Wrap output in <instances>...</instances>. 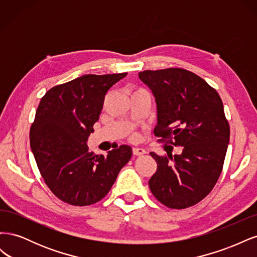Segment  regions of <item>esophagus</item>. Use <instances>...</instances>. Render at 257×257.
<instances>
[{"label":"esophagus","mask_w":257,"mask_h":257,"mask_svg":"<svg viewBox=\"0 0 257 257\" xmlns=\"http://www.w3.org/2000/svg\"><path fill=\"white\" fill-rule=\"evenodd\" d=\"M146 151L143 149V148H133V154L138 157V155H143L145 154Z\"/></svg>","instance_id":"obj_1"}]
</instances>
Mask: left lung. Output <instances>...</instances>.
Returning a JSON list of instances; mask_svg holds the SVG:
<instances>
[{
	"label": "left lung",
	"instance_id": "1",
	"mask_svg": "<svg viewBox=\"0 0 257 257\" xmlns=\"http://www.w3.org/2000/svg\"><path fill=\"white\" fill-rule=\"evenodd\" d=\"M158 107L154 135L181 146V154L150 155L158 168L149 180L154 197L172 209L196 205L219 179L229 143V124L222 99L199 76L183 68L144 71Z\"/></svg>",
	"mask_w": 257,
	"mask_h": 257
}]
</instances>
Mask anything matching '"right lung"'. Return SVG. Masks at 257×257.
I'll return each instance as SVG.
<instances>
[{
  "mask_svg": "<svg viewBox=\"0 0 257 257\" xmlns=\"http://www.w3.org/2000/svg\"><path fill=\"white\" fill-rule=\"evenodd\" d=\"M126 75H83L51 88L41 99L30 130L31 149L45 183L66 204L89 206L104 198L132 157L126 145L106 157L87 146L107 91Z\"/></svg>",
  "mask_w": 257,
  "mask_h": 257,
  "instance_id": "add662e5",
  "label": "right lung"
}]
</instances>
